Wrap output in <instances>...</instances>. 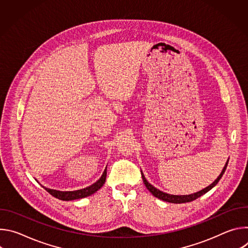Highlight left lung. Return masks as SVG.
<instances>
[{
    "label": "left lung",
    "instance_id": "8db88e82",
    "mask_svg": "<svg viewBox=\"0 0 248 248\" xmlns=\"http://www.w3.org/2000/svg\"><path fill=\"white\" fill-rule=\"evenodd\" d=\"M228 162H229V160L227 161V163H226V165H225V167H224L222 172L220 173V175L215 180V182H214L213 184H211L209 186L205 187L204 189H202V190H200V191H197V192H195V193L188 194V195H173V194H169V193L163 192V191L157 189L156 187H154L151 184H149V183L147 182V180L145 179V176H144V174H143L142 171H141V175H142V180H143V183H144L145 186L147 187V189H148L155 197H157V198H159V199H161V200H163V201L170 202V203H176V204H178V203H186V202H191V201L197 199L198 197L202 196L203 194L207 193L209 190H211L212 188H213V187L219 183V181L221 180V178L223 176V174H224V172H225V170H226V169H227Z\"/></svg>",
    "mask_w": 248,
    "mask_h": 248
}]
</instances>
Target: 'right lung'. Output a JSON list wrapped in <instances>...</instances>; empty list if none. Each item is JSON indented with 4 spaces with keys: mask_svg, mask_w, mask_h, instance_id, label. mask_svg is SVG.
<instances>
[{
    "mask_svg": "<svg viewBox=\"0 0 248 248\" xmlns=\"http://www.w3.org/2000/svg\"><path fill=\"white\" fill-rule=\"evenodd\" d=\"M106 176H107V167L104 170L103 174L101 175V178L93 185H91L90 186H87L85 188L82 189H78V190H75V191H60V190H56V189H50L47 187H44L51 195H53L54 197L61 199V200H64V201H68V200H75V199H79V198H84L87 196H90L91 194L95 193L97 190H99L105 184L106 182Z\"/></svg>",
    "mask_w": 248,
    "mask_h": 248,
    "instance_id": "1",
    "label": "right lung"
}]
</instances>
